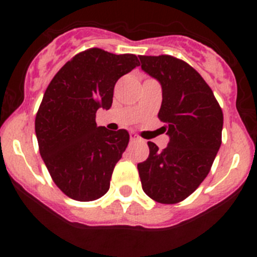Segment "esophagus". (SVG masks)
<instances>
[{
	"label": "esophagus",
	"instance_id": "obj_1",
	"mask_svg": "<svg viewBox=\"0 0 257 257\" xmlns=\"http://www.w3.org/2000/svg\"><path fill=\"white\" fill-rule=\"evenodd\" d=\"M141 141L139 136H137L136 133H131V142H138Z\"/></svg>",
	"mask_w": 257,
	"mask_h": 257
}]
</instances>
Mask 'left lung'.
<instances>
[{
	"mask_svg": "<svg viewBox=\"0 0 257 257\" xmlns=\"http://www.w3.org/2000/svg\"><path fill=\"white\" fill-rule=\"evenodd\" d=\"M142 69L159 80L163 102L158 118L170 142L159 150L148 142L149 157L138 164L144 193L162 204H177L199 188L221 145L222 110L203 77L168 54L141 56Z\"/></svg>",
	"mask_w": 257,
	"mask_h": 257,
	"instance_id": "8db88e82",
	"label": "left lung"
}]
</instances>
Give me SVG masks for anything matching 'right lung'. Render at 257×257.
<instances>
[{
  "label": "right lung",
  "instance_id": "obj_1",
  "mask_svg": "<svg viewBox=\"0 0 257 257\" xmlns=\"http://www.w3.org/2000/svg\"><path fill=\"white\" fill-rule=\"evenodd\" d=\"M137 66L136 54L85 49L57 72L46 89L35 120L38 148L52 180L73 200H97L109 190L129 133L97 126L95 113L112 107L116 80Z\"/></svg>",
  "mask_w": 257,
  "mask_h": 257
}]
</instances>
